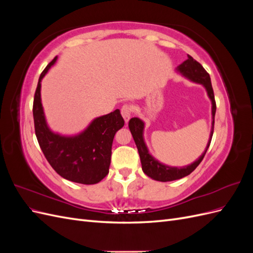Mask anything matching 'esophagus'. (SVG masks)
<instances>
[{
  "label": "esophagus",
  "instance_id": "obj_1",
  "mask_svg": "<svg viewBox=\"0 0 253 253\" xmlns=\"http://www.w3.org/2000/svg\"><path fill=\"white\" fill-rule=\"evenodd\" d=\"M131 114H132V106L131 105L126 104V105L122 106V108H121V115H122V117H124L126 124H127L129 118H131Z\"/></svg>",
  "mask_w": 253,
  "mask_h": 253
}]
</instances>
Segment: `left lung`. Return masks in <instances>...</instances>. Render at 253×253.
<instances>
[{"instance_id":"1","label":"left lung","mask_w":253,"mask_h":253,"mask_svg":"<svg viewBox=\"0 0 253 253\" xmlns=\"http://www.w3.org/2000/svg\"><path fill=\"white\" fill-rule=\"evenodd\" d=\"M176 72L179 73L182 77H185L192 82L202 84V85L205 87L207 95H208L212 104L211 106V114H212L211 125L212 126H211L209 140H208V143H207L205 151L203 152V154L192 164L177 168V167H171V166L160 163L159 160H157L151 154L143 137L144 122L140 118L134 117L128 121L129 131H131L134 141L136 143V147L138 149L143 173L145 175H148L152 179L164 181V182L172 181V180L185 177V176L192 173L196 169V167L201 164L212 139L213 128H214V116H215V111H216V104H215V100H214V93H213L210 76L206 72L205 68L197 62V61H195L192 57L188 55V59L186 61H183L181 64H179L177 67H176Z\"/></svg>"}]
</instances>
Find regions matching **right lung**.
<instances>
[{"instance_id": "right-lung-1", "label": "right lung", "mask_w": 253, "mask_h": 253, "mask_svg": "<svg viewBox=\"0 0 253 253\" xmlns=\"http://www.w3.org/2000/svg\"><path fill=\"white\" fill-rule=\"evenodd\" d=\"M58 57L42 72L34 99V121L38 142L47 162L63 178L94 185L109 173L114 136L125 126L120 111L97 117L82 132L62 135L49 127L41 100V82Z\"/></svg>"}]
</instances>
